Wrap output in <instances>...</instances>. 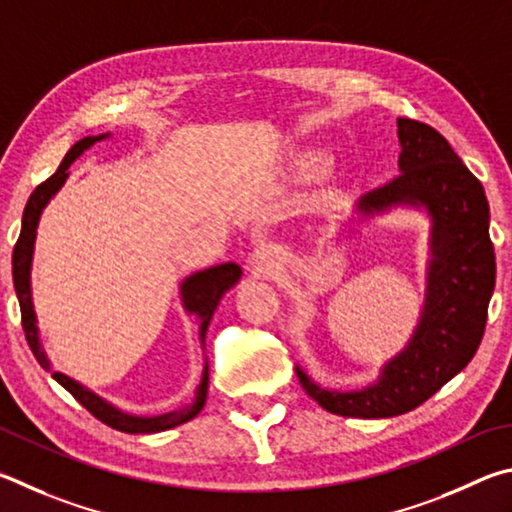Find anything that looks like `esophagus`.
Here are the masks:
<instances>
[{
	"label": "esophagus",
	"mask_w": 512,
	"mask_h": 512,
	"mask_svg": "<svg viewBox=\"0 0 512 512\" xmlns=\"http://www.w3.org/2000/svg\"><path fill=\"white\" fill-rule=\"evenodd\" d=\"M249 265H251V270H254L256 274L272 279V276H276V274L281 272L283 261H281L279 251H276L270 245H263V247H258L254 254H251Z\"/></svg>",
	"instance_id": "1"
}]
</instances>
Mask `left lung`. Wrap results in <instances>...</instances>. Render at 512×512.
Instances as JSON below:
<instances>
[{"mask_svg": "<svg viewBox=\"0 0 512 512\" xmlns=\"http://www.w3.org/2000/svg\"><path fill=\"white\" fill-rule=\"evenodd\" d=\"M398 177L362 195L344 233L391 211H418L429 220L425 299L402 351L362 389L321 387L297 364L308 396L330 414L391 418L407 414L461 373L477 353L495 290L486 191L443 134L398 119Z\"/></svg>", "mask_w": 512, "mask_h": 512, "instance_id": "1", "label": "left lung"}]
</instances>
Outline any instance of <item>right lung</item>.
Here are the masks:
<instances>
[{
  "label": "right lung",
  "mask_w": 512,
  "mask_h": 512,
  "mask_svg": "<svg viewBox=\"0 0 512 512\" xmlns=\"http://www.w3.org/2000/svg\"><path fill=\"white\" fill-rule=\"evenodd\" d=\"M110 137L112 132H105V134H98V137H85L78 143H74L65 155V159H62V164L58 166L56 173L31 193L22 215L20 240H17V245L13 249V283H15V294L22 310V326H24L26 342H29L35 360L40 362L42 369L51 371L53 380L60 382L62 387H65L71 396H74L80 405L89 411V414H94L98 420H101V423L119 429V432H125V434H155V432H166V429L182 425L202 411L204 400H206V389H209V362H206V355H204L206 330H209L213 312L218 308V303L222 301L224 294H227L233 285L240 281L242 270L236 263H220V265L206 267V270L188 274L184 276L182 283H179V299H182V308L186 315H193L197 321V335H200V346H202V357H204L202 378L195 389V398L179 411H168V414H152V416L130 414V411H123L116 405H112L110 400L101 398L96 391L85 387V384H80L78 380L51 369L49 357L42 348L38 315H35V308H33V290H31V270H33L35 238H38L40 218L44 209H47V204L58 195L60 188L65 186L69 177V166L74 164L80 155H85L89 148L96 146L98 141H105Z\"/></svg>",
  "instance_id": "1"
}]
</instances>
